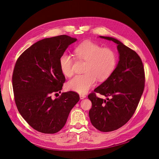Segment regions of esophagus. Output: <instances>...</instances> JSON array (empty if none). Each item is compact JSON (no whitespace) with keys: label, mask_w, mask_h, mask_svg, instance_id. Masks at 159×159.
<instances>
[{"label":"esophagus","mask_w":159,"mask_h":159,"mask_svg":"<svg viewBox=\"0 0 159 159\" xmlns=\"http://www.w3.org/2000/svg\"><path fill=\"white\" fill-rule=\"evenodd\" d=\"M86 95H84V94H80V99H84L85 98H86Z\"/></svg>","instance_id":"obj_1"}]
</instances>
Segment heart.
<instances>
[{"instance_id":"1","label":"heart","mask_w":159,"mask_h":159,"mask_svg":"<svg viewBox=\"0 0 159 159\" xmlns=\"http://www.w3.org/2000/svg\"><path fill=\"white\" fill-rule=\"evenodd\" d=\"M76 57L86 61L83 74L75 75L69 81L66 87L69 90L86 93L95 83L107 79L115 70L118 63V55L112 49L102 47L91 41H85L74 49ZM74 60L71 55L63 53L59 59L60 70L66 77L73 74Z\"/></svg>"}]
</instances>
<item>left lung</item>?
<instances>
[{"label":"left lung","mask_w":159,"mask_h":159,"mask_svg":"<svg viewBox=\"0 0 159 159\" xmlns=\"http://www.w3.org/2000/svg\"><path fill=\"white\" fill-rule=\"evenodd\" d=\"M118 46L120 61L110 77L88 95L92 101L89 116L94 127L101 132H110L123 126L132 118L140 102L145 86L142 61L134 51L113 38ZM98 93L111 98H98Z\"/></svg>","instance_id":"left-lung-1"}]
</instances>
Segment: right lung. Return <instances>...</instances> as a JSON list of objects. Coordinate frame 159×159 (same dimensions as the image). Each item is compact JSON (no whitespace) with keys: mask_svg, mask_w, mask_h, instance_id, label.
<instances>
[{"mask_svg":"<svg viewBox=\"0 0 159 159\" xmlns=\"http://www.w3.org/2000/svg\"><path fill=\"white\" fill-rule=\"evenodd\" d=\"M76 41L67 35L45 38L25 50L16 61L12 75L16 105L24 120L40 133L60 131L79 101V95L73 91L51 98L60 92L66 80L60 57Z\"/></svg>","mask_w":159,"mask_h":159,"instance_id":"1","label":"right lung"}]
</instances>
